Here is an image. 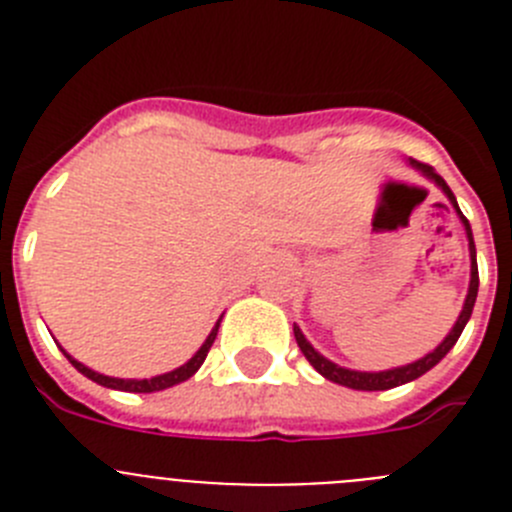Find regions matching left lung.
Masks as SVG:
<instances>
[{
	"label": "left lung",
	"mask_w": 512,
	"mask_h": 512,
	"mask_svg": "<svg viewBox=\"0 0 512 512\" xmlns=\"http://www.w3.org/2000/svg\"><path fill=\"white\" fill-rule=\"evenodd\" d=\"M415 169L423 171L431 182H436L438 187L443 189V194L449 197L451 205H454V210L459 212L461 223H464V228H467V238H469V253H472V282H469V295L467 300H464V310H461L459 320H456V325L451 328V333L446 338H443L441 346L433 351V354L423 356V359L413 361V364L408 366H400V369H387V372H354V369H343V366L333 364V361H328L325 356H320L315 348L307 343V338L302 336V330L295 325V338H297V346H300V351L305 354V359L310 361L315 369H318L320 374H323L325 379H330V382L336 384H343V387H351V390H366V392H377V390H392V387H400V384L405 382H413V379L423 377L428 369H433V366L438 364V361L443 359V356L449 354L451 348H454V343L459 341L461 330H464V325H467V320L472 318V310H474V300H477V289H479V271H477V251H474V241H472V228H469V220L464 215H461L459 205H456V197L454 192L449 189V184L443 182L441 176L436 174V171L431 169L428 164H418V161H413Z\"/></svg>",
	"instance_id": "1"
}]
</instances>
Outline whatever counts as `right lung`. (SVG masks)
I'll return each instance as SVG.
<instances>
[{"mask_svg":"<svg viewBox=\"0 0 512 512\" xmlns=\"http://www.w3.org/2000/svg\"><path fill=\"white\" fill-rule=\"evenodd\" d=\"M217 328H220V323H217L215 328H212V333H210V336H207V341L202 343L200 351H197V354H194L192 359L187 361V364L179 366V369H174V372L161 374V377H153V379H115V377H104V374L92 372V369L81 364V361L71 359V356L66 354L63 348H61V351H63V354H66V359H69L71 364H74L76 369H79V372L84 374V377H89V379H92V382L102 384V387H112V390H122V392H158V390H166V387H174V384L184 382V379L192 377V374L197 372V369H200L202 364H205V359H207V354H210L212 343H215Z\"/></svg>","mask_w":512,"mask_h":512,"instance_id":"1","label":"right lung"}]
</instances>
